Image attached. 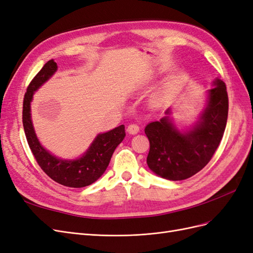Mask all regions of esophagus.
<instances>
[{
	"label": "esophagus",
	"instance_id": "obj_1",
	"mask_svg": "<svg viewBox=\"0 0 253 253\" xmlns=\"http://www.w3.org/2000/svg\"><path fill=\"white\" fill-rule=\"evenodd\" d=\"M126 131L128 134H132V135H135L139 132V126H137L136 124H132V125H128L127 126V128Z\"/></svg>",
	"mask_w": 253,
	"mask_h": 253
}]
</instances>
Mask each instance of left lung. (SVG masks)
<instances>
[{
  "instance_id": "8db88e82",
  "label": "left lung",
  "mask_w": 253,
  "mask_h": 253,
  "mask_svg": "<svg viewBox=\"0 0 253 253\" xmlns=\"http://www.w3.org/2000/svg\"><path fill=\"white\" fill-rule=\"evenodd\" d=\"M226 84L215 79L208 99L192 128L179 131L167 110V116L145 126L150 141L147 164L151 171L169 180H182L208 164L223 138L228 118Z\"/></svg>"
}]
</instances>
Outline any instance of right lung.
<instances>
[{"mask_svg":"<svg viewBox=\"0 0 253 253\" xmlns=\"http://www.w3.org/2000/svg\"><path fill=\"white\" fill-rule=\"evenodd\" d=\"M57 63L49 60L29 83L23 102V126L30 150L38 165L56 182L71 188L91 185L105 172L113 153L126 136L125 126L121 125L109 132L98 134L84 154L76 159H62L43 148L36 135L30 114V102L35 91L39 89L57 72Z\"/></svg>","mask_w":253,"mask_h":253,"instance_id":"obj_1","label":"right lung"}]
</instances>
